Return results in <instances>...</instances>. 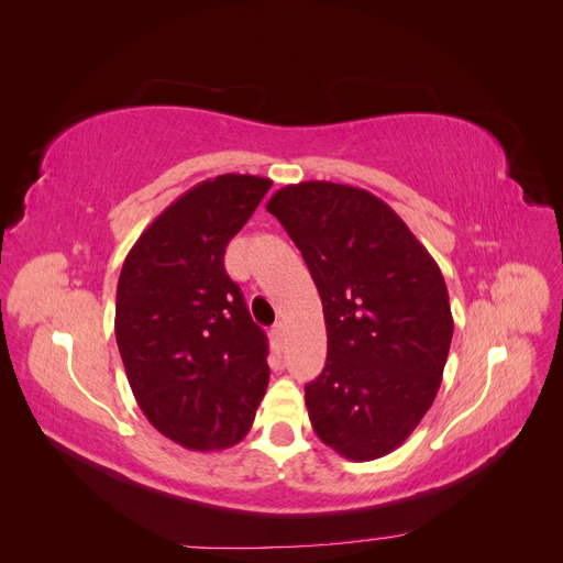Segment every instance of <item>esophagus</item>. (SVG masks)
<instances>
[{"label":"esophagus","mask_w":563,"mask_h":563,"mask_svg":"<svg viewBox=\"0 0 563 563\" xmlns=\"http://www.w3.org/2000/svg\"><path fill=\"white\" fill-rule=\"evenodd\" d=\"M272 338H275L277 347H284V343H286V321L275 323V329H272Z\"/></svg>","instance_id":"34e87169"}]
</instances>
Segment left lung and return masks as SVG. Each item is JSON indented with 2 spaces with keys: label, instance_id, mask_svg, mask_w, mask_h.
I'll list each match as a JSON object with an SVG mask.
<instances>
[{
  "label": "left lung",
  "instance_id": "left-lung-1",
  "mask_svg": "<svg viewBox=\"0 0 563 563\" xmlns=\"http://www.w3.org/2000/svg\"><path fill=\"white\" fill-rule=\"evenodd\" d=\"M291 236L323 305L329 354L305 387L317 437L347 460L401 446L449 360L444 275L383 199L329 180L286 185L265 207Z\"/></svg>",
  "mask_w": 563,
  "mask_h": 563
}]
</instances>
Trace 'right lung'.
Returning a JSON list of instances; mask_svg holds the SVG:
<instances>
[{
  "label": "right lung",
  "mask_w": 563,
  "mask_h": 563,
  "mask_svg": "<svg viewBox=\"0 0 563 563\" xmlns=\"http://www.w3.org/2000/svg\"><path fill=\"white\" fill-rule=\"evenodd\" d=\"M269 185L249 174L195 185L152 220L119 275L114 335L133 397L183 449L240 444L265 397L267 338L223 255Z\"/></svg>",
  "instance_id": "obj_1"
}]
</instances>
